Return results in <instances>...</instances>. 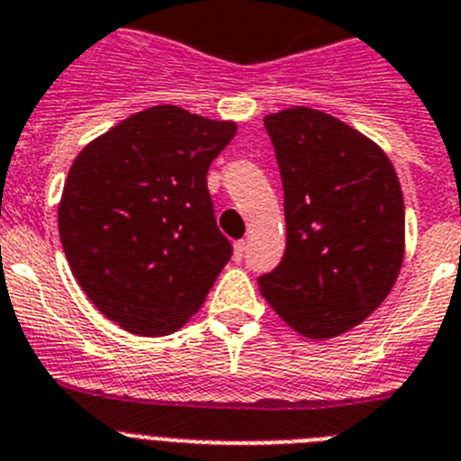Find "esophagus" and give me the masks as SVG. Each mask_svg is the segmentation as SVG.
I'll list each match as a JSON object with an SVG mask.
<instances>
[{"mask_svg":"<svg viewBox=\"0 0 461 461\" xmlns=\"http://www.w3.org/2000/svg\"><path fill=\"white\" fill-rule=\"evenodd\" d=\"M246 248H248V241H243V239H241V241L234 243V259H236V262H241L243 255H246Z\"/></svg>","mask_w":461,"mask_h":461,"instance_id":"34e87169","label":"esophagus"}]
</instances>
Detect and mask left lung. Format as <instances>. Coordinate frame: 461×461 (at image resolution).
Listing matches in <instances>:
<instances>
[{
  "label": "left lung",
  "mask_w": 461,
  "mask_h": 461,
  "mask_svg": "<svg viewBox=\"0 0 461 461\" xmlns=\"http://www.w3.org/2000/svg\"><path fill=\"white\" fill-rule=\"evenodd\" d=\"M285 192V255L259 292L280 320L327 341L369 318L392 292L406 250L397 171L383 148L308 106L269 113Z\"/></svg>",
  "instance_id": "1"
}]
</instances>
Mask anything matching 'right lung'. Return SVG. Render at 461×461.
<instances>
[{
	"label": "right lung",
	"instance_id": "1",
	"mask_svg": "<svg viewBox=\"0 0 461 461\" xmlns=\"http://www.w3.org/2000/svg\"><path fill=\"white\" fill-rule=\"evenodd\" d=\"M234 134V120L162 104L76 155L58 208L59 241L87 299L130 334L181 330L230 262L206 174Z\"/></svg>",
	"mask_w": 461,
	"mask_h": 461
}]
</instances>
